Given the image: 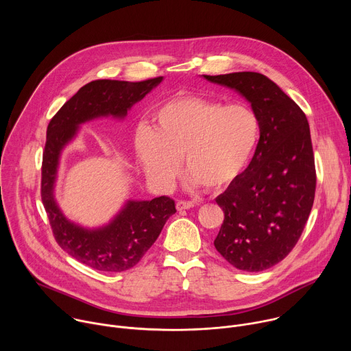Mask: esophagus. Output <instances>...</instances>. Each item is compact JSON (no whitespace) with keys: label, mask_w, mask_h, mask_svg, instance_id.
Segmentation results:
<instances>
[{"label":"esophagus","mask_w":351,"mask_h":351,"mask_svg":"<svg viewBox=\"0 0 351 351\" xmlns=\"http://www.w3.org/2000/svg\"><path fill=\"white\" fill-rule=\"evenodd\" d=\"M195 206L194 202H186V199H179V202L176 203V208L178 211H183V210H190Z\"/></svg>","instance_id":"esophagus-1"}]
</instances>
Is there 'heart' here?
I'll use <instances>...</instances> for the list:
<instances>
[{"mask_svg":"<svg viewBox=\"0 0 351 351\" xmlns=\"http://www.w3.org/2000/svg\"><path fill=\"white\" fill-rule=\"evenodd\" d=\"M260 140V119L243 103L183 94L162 101L149 126L134 134V153L147 175L169 187L182 158L193 184L219 190L241 176Z\"/></svg>","mask_w":351,"mask_h":351,"instance_id":"heart-1","label":"heart"}]
</instances>
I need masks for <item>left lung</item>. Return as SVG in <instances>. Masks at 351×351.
Instances as JSON below:
<instances>
[{
	"mask_svg": "<svg viewBox=\"0 0 351 351\" xmlns=\"http://www.w3.org/2000/svg\"><path fill=\"white\" fill-rule=\"evenodd\" d=\"M204 77L241 94L260 119L252 162L215 198L225 219L214 240L230 265L260 272L291 252L314 204L317 175L308 121L302 108L261 73Z\"/></svg>",
	"mask_w": 351,
	"mask_h": 351,
	"instance_id": "1",
	"label": "left lung"
}]
</instances>
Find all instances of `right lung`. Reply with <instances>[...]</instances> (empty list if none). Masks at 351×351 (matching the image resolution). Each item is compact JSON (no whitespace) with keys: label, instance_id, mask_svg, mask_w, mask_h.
<instances>
[{"label":"right lung","instance_id":"add662e5","mask_svg":"<svg viewBox=\"0 0 351 351\" xmlns=\"http://www.w3.org/2000/svg\"><path fill=\"white\" fill-rule=\"evenodd\" d=\"M162 82V76L143 82L94 80L83 86L49 121L41 165V202L60 247L79 263L103 272L133 268L154 244L165 222L176 213L167 195L152 202L129 199L106 226L82 228L65 218L54 198V184L64 147L79 125L101 117L125 118L128 111Z\"/></svg>","mask_w":351,"mask_h":351}]
</instances>
